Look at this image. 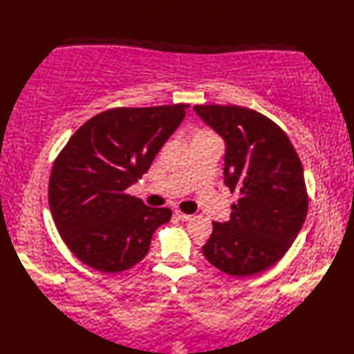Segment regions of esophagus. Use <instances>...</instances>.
<instances>
[{"label": "esophagus", "instance_id": "34e87169", "mask_svg": "<svg viewBox=\"0 0 354 354\" xmlns=\"http://www.w3.org/2000/svg\"><path fill=\"white\" fill-rule=\"evenodd\" d=\"M175 216L178 217L179 221H183V222H185V221H190V219H192V214H187V213L181 212V209H175Z\"/></svg>", "mask_w": 354, "mask_h": 354}]
</instances>
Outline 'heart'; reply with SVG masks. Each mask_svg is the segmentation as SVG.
Instances as JSON below:
<instances>
[{
  "label": "heart",
  "mask_w": 354,
  "mask_h": 354,
  "mask_svg": "<svg viewBox=\"0 0 354 354\" xmlns=\"http://www.w3.org/2000/svg\"><path fill=\"white\" fill-rule=\"evenodd\" d=\"M202 133H207V132H202Z\"/></svg>",
  "instance_id": "heart-1"
}]
</instances>
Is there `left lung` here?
I'll return each instance as SVG.
<instances>
[{
	"label": "left lung",
	"mask_w": 354,
	"mask_h": 354,
	"mask_svg": "<svg viewBox=\"0 0 354 354\" xmlns=\"http://www.w3.org/2000/svg\"><path fill=\"white\" fill-rule=\"evenodd\" d=\"M196 114L227 142L225 185L239 193L231 219L213 222L202 246L222 272L250 277L280 260L309 209L301 161L272 120L236 104H196Z\"/></svg>",
	"instance_id": "left-lung-1"
}]
</instances>
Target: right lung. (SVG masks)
Returning <instances> with one entry per match:
<instances>
[{
  "label": "right lung",
  "mask_w": 354,
  "mask_h": 354,
  "mask_svg": "<svg viewBox=\"0 0 354 354\" xmlns=\"http://www.w3.org/2000/svg\"><path fill=\"white\" fill-rule=\"evenodd\" d=\"M189 104L114 108L89 118L53 164L48 204L68 250L104 274L146 257L170 208H152L126 193L185 117Z\"/></svg>",
  "instance_id": "right-lung-1"
}]
</instances>
